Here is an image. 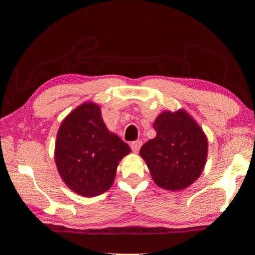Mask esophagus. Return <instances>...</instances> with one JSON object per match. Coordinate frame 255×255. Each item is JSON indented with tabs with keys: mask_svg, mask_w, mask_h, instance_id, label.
I'll return each mask as SVG.
<instances>
[{
	"mask_svg": "<svg viewBox=\"0 0 255 255\" xmlns=\"http://www.w3.org/2000/svg\"><path fill=\"white\" fill-rule=\"evenodd\" d=\"M141 140H135V141H132L131 142V149H132V152H134V153H138V151H139V148H140V146H141Z\"/></svg>",
	"mask_w": 255,
	"mask_h": 255,
	"instance_id": "obj_1",
	"label": "esophagus"
}]
</instances>
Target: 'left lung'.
<instances>
[{"mask_svg":"<svg viewBox=\"0 0 255 255\" xmlns=\"http://www.w3.org/2000/svg\"><path fill=\"white\" fill-rule=\"evenodd\" d=\"M153 128L155 138L140 148L152 179L167 190H182L203 172L208 155L207 135L184 110L163 111Z\"/></svg>","mask_w":255,"mask_h":255,"instance_id":"1","label":"left lung"}]
</instances>
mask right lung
<instances>
[{
	"mask_svg": "<svg viewBox=\"0 0 255 255\" xmlns=\"http://www.w3.org/2000/svg\"><path fill=\"white\" fill-rule=\"evenodd\" d=\"M130 152L127 142L108 130L100 107L89 102L62 121L54 159L69 189L81 196L94 197L113 186L118 162Z\"/></svg>",
	"mask_w": 255,
	"mask_h": 255,
	"instance_id": "add662e5",
	"label": "right lung"
}]
</instances>
